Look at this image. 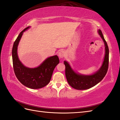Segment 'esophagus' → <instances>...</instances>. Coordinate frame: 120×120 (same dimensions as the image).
<instances>
[{"instance_id": "1", "label": "esophagus", "mask_w": 120, "mask_h": 120, "mask_svg": "<svg viewBox=\"0 0 120 120\" xmlns=\"http://www.w3.org/2000/svg\"><path fill=\"white\" fill-rule=\"evenodd\" d=\"M65 54V52L64 50H61L59 52L58 56H59V58H62L64 57Z\"/></svg>"}]
</instances>
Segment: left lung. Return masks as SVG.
Here are the masks:
<instances>
[{
    "mask_svg": "<svg viewBox=\"0 0 120 120\" xmlns=\"http://www.w3.org/2000/svg\"><path fill=\"white\" fill-rule=\"evenodd\" d=\"M98 34L102 38L105 46V55L102 65L95 73L91 75H82L74 71L67 61H64L65 65V76L68 84L77 90H86L93 87L103 79L107 72L109 65V48L104 39L102 32L98 30Z\"/></svg>",
    "mask_w": 120,
    "mask_h": 120,
    "instance_id": "8db88e82",
    "label": "left lung"
}]
</instances>
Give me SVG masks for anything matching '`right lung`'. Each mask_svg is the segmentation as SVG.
Here are the masks:
<instances>
[{"label":"right lung","instance_id":"right-lung-1","mask_svg":"<svg viewBox=\"0 0 120 120\" xmlns=\"http://www.w3.org/2000/svg\"><path fill=\"white\" fill-rule=\"evenodd\" d=\"M29 27L22 30L14 43L12 51L13 65L15 75L22 85L28 88L37 89L44 87L50 82L53 71L59 63V59L57 55L52 56L35 68H27L22 64L18 57L17 46L23 32Z\"/></svg>","mask_w":120,"mask_h":120}]
</instances>
